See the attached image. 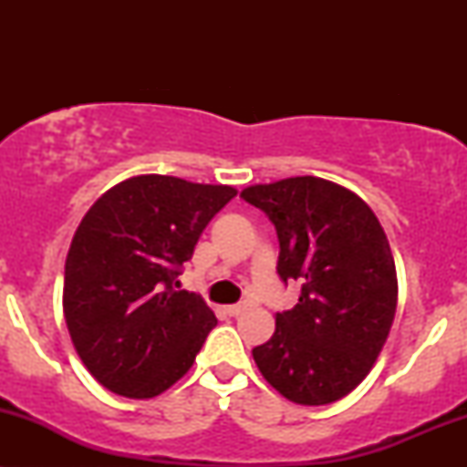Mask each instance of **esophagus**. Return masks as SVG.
I'll use <instances>...</instances> for the list:
<instances>
[{"label": "esophagus", "instance_id": "34e87169", "mask_svg": "<svg viewBox=\"0 0 467 467\" xmlns=\"http://www.w3.org/2000/svg\"><path fill=\"white\" fill-rule=\"evenodd\" d=\"M223 312H226L228 316H239L245 312V305H226V307H223Z\"/></svg>", "mask_w": 467, "mask_h": 467}]
</instances>
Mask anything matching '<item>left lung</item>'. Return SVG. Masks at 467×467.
Returning a JSON list of instances; mask_svg holds the SVG:
<instances>
[{"mask_svg":"<svg viewBox=\"0 0 467 467\" xmlns=\"http://www.w3.org/2000/svg\"><path fill=\"white\" fill-rule=\"evenodd\" d=\"M241 197L275 223L278 276L303 285L252 358L294 404L342 400L373 368L398 309L387 233L360 195L314 175L248 186Z\"/></svg>","mask_w":467,"mask_h":467,"instance_id":"8db88e82","label":"left lung"}]
</instances>
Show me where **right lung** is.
Here are the masks:
<instances>
[{"label":"right lung","instance_id":"1","mask_svg":"<svg viewBox=\"0 0 467 467\" xmlns=\"http://www.w3.org/2000/svg\"><path fill=\"white\" fill-rule=\"evenodd\" d=\"M234 195L226 184L133 175L80 219L66 259L63 314L78 358L111 393L155 398L192 367L217 318L200 294L173 283Z\"/></svg>","mask_w":467,"mask_h":467}]
</instances>
